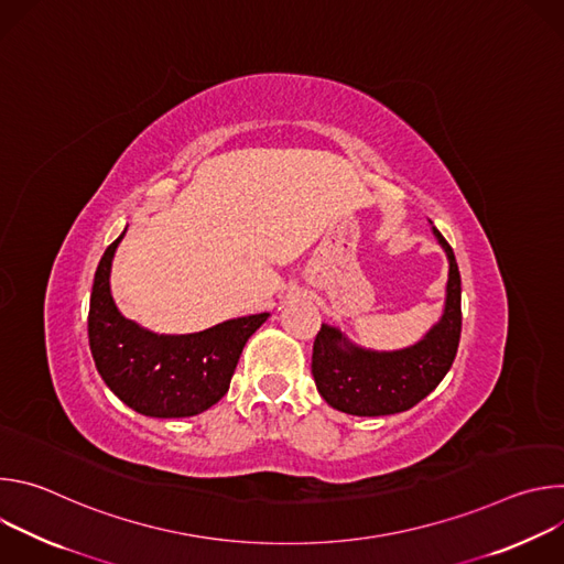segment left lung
Returning a JSON list of instances; mask_svg holds the SVG:
<instances>
[{
    "label": "left lung",
    "mask_w": 564,
    "mask_h": 564,
    "mask_svg": "<svg viewBox=\"0 0 564 564\" xmlns=\"http://www.w3.org/2000/svg\"><path fill=\"white\" fill-rule=\"evenodd\" d=\"M433 234L448 259L446 299L440 321L417 344L372 350L352 344L339 328L321 324L312 348V377L333 409L357 417L404 413L451 370L462 333V279L446 238L437 227Z\"/></svg>",
    "instance_id": "8db88e82"
}]
</instances>
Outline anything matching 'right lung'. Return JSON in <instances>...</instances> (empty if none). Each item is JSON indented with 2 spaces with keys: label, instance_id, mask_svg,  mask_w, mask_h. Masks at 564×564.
Returning <instances> with one entry per match:
<instances>
[{
  "label": "right lung",
  "instance_id": "right-lung-1",
  "mask_svg": "<svg viewBox=\"0 0 564 564\" xmlns=\"http://www.w3.org/2000/svg\"><path fill=\"white\" fill-rule=\"evenodd\" d=\"M124 231L102 254L94 279L89 346L96 368L111 392L140 415H200L227 392L240 352L270 312L229 318L194 335H155L138 326L111 296V263Z\"/></svg>",
  "mask_w": 564,
  "mask_h": 564
}]
</instances>
